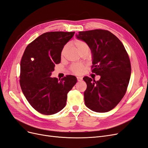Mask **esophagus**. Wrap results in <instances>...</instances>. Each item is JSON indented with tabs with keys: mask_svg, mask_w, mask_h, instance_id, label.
Segmentation results:
<instances>
[{
	"mask_svg": "<svg viewBox=\"0 0 148 148\" xmlns=\"http://www.w3.org/2000/svg\"><path fill=\"white\" fill-rule=\"evenodd\" d=\"M83 79V78L82 77H77V80L78 82H81Z\"/></svg>",
	"mask_w": 148,
	"mask_h": 148,
	"instance_id": "obj_1",
	"label": "esophagus"
}]
</instances>
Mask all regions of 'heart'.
<instances>
[{
    "label": "heart",
    "mask_w": 148,
    "mask_h": 148,
    "mask_svg": "<svg viewBox=\"0 0 148 148\" xmlns=\"http://www.w3.org/2000/svg\"><path fill=\"white\" fill-rule=\"evenodd\" d=\"M73 46L77 48V49L79 52L85 50L89 51V47L88 46V44L85 42L82 41V40L75 39L73 41ZM66 51V47H65L63 48V49H62V52H61L62 57L64 56ZM70 69H71V70L72 71V72L74 73L75 74H81L84 71V66L82 64H73V65H71Z\"/></svg>",
    "instance_id": "heart-1"
}]
</instances>
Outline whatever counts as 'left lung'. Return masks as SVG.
<instances>
[{
	"mask_svg": "<svg viewBox=\"0 0 148 148\" xmlns=\"http://www.w3.org/2000/svg\"><path fill=\"white\" fill-rule=\"evenodd\" d=\"M76 37L88 44L92 54V71L101 76L98 81L83 78L87 84L85 105L96 112H107L119 104L126 92L131 75L128 53L118 38L109 31H79Z\"/></svg>",
	"mask_w": 148,
	"mask_h": 148,
	"instance_id": "1",
	"label": "left lung"
}]
</instances>
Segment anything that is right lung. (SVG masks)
Instances as JSON below:
<instances>
[{
  "label": "right lung",
  "mask_w": 148,
  "mask_h": 148,
  "mask_svg": "<svg viewBox=\"0 0 148 148\" xmlns=\"http://www.w3.org/2000/svg\"><path fill=\"white\" fill-rule=\"evenodd\" d=\"M75 32L53 31L39 36L26 47L20 63V86L29 104L38 112L52 115L63 109L67 94L77 82L73 75L51 77L61 52Z\"/></svg>",
  "instance_id": "1"
}]
</instances>
